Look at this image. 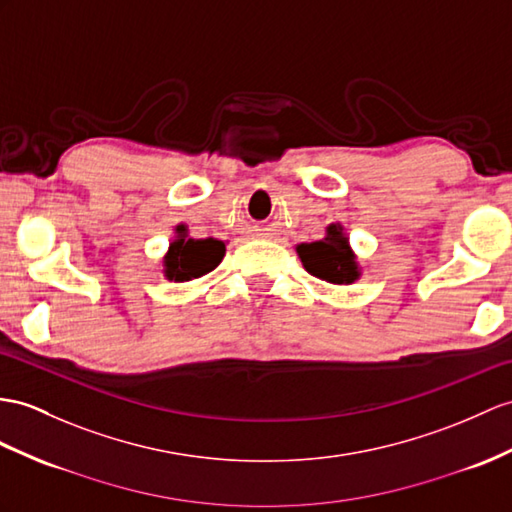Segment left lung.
Returning <instances> with one entry per match:
<instances>
[{
	"label": "left lung",
	"mask_w": 512,
	"mask_h": 512,
	"mask_svg": "<svg viewBox=\"0 0 512 512\" xmlns=\"http://www.w3.org/2000/svg\"><path fill=\"white\" fill-rule=\"evenodd\" d=\"M297 254L306 271L315 278L332 284H350L358 278L356 260L339 226H330L326 239L302 243L297 247Z\"/></svg>",
	"instance_id": "8db88e82"
}]
</instances>
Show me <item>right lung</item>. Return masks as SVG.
Instances as JSON below:
<instances>
[{"instance_id": "right-lung-1", "label": "right lung", "mask_w": 512, "mask_h": 512, "mask_svg": "<svg viewBox=\"0 0 512 512\" xmlns=\"http://www.w3.org/2000/svg\"><path fill=\"white\" fill-rule=\"evenodd\" d=\"M178 239L171 243L165 258V271L169 280H191L213 271L223 254L226 245L217 239H186L184 226H178Z\"/></svg>"}]
</instances>
